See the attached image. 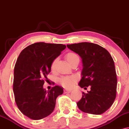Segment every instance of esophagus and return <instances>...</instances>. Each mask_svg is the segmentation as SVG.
I'll list each match as a JSON object with an SVG mask.
<instances>
[{
  "label": "esophagus",
  "instance_id": "34e87169",
  "mask_svg": "<svg viewBox=\"0 0 129 129\" xmlns=\"http://www.w3.org/2000/svg\"><path fill=\"white\" fill-rule=\"evenodd\" d=\"M71 92V90H68V89H64V93H70Z\"/></svg>",
  "mask_w": 129,
  "mask_h": 129
}]
</instances>
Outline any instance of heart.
I'll list each match as a JSON object with an SVG mask.
<instances>
[{"mask_svg": "<svg viewBox=\"0 0 129 129\" xmlns=\"http://www.w3.org/2000/svg\"><path fill=\"white\" fill-rule=\"evenodd\" d=\"M66 58L71 65L74 62L79 61V58L76 54L74 52H68L66 55ZM57 63V58H55L51 64V71H54L55 69L56 64ZM59 83L60 84L67 89H71L73 87L74 83L76 82L77 78L75 77H63L59 78Z\"/></svg>", "mask_w": 129, "mask_h": 129, "instance_id": "b5f03b06", "label": "heart"}]
</instances>
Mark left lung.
<instances>
[{
	"mask_svg": "<svg viewBox=\"0 0 129 129\" xmlns=\"http://www.w3.org/2000/svg\"><path fill=\"white\" fill-rule=\"evenodd\" d=\"M67 47L82 60V77L78 84L84 89L90 86V91L82 92L78 107L85 113L102 114L116 98L117 78L112 57L106 49L93 43L82 42Z\"/></svg>",
	"mask_w": 129,
	"mask_h": 129,
	"instance_id": "1",
	"label": "left lung"
}]
</instances>
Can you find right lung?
<instances>
[{
    "instance_id": "obj_1",
    "label": "right lung",
    "mask_w": 129,
    "mask_h": 129,
    "mask_svg": "<svg viewBox=\"0 0 129 129\" xmlns=\"http://www.w3.org/2000/svg\"><path fill=\"white\" fill-rule=\"evenodd\" d=\"M66 48L62 44L38 42L25 48L18 57L14 71L13 91L18 108L25 116L39 120L54 111L56 98L63 88H43L51 72V64Z\"/></svg>"
}]
</instances>
